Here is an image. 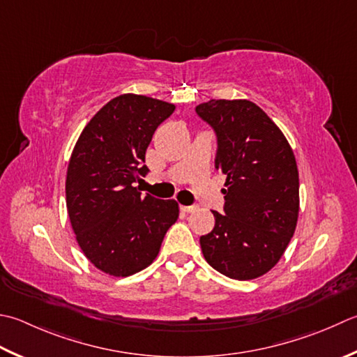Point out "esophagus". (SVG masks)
<instances>
[{
    "label": "esophagus",
    "instance_id": "obj_1",
    "mask_svg": "<svg viewBox=\"0 0 357 357\" xmlns=\"http://www.w3.org/2000/svg\"><path fill=\"white\" fill-rule=\"evenodd\" d=\"M181 211L185 212V213H193V212H197V211H198V206H197V204H192V206H183V207H181Z\"/></svg>",
    "mask_w": 357,
    "mask_h": 357
}]
</instances>
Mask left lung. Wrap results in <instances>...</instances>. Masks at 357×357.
<instances>
[{
    "label": "left lung",
    "instance_id": "1",
    "mask_svg": "<svg viewBox=\"0 0 357 357\" xmlns=\"http://www.w3.org/2000/svg\"><path fill=\"white\" fill-rule=\"evenodd\" d=\"M197 114L216 135L215 169L226 174L225 213L199 238L206 261L222 275L252 280L275 266L298 218V170L291 145L249 100H208Z\"/></svg>",
    "mask_w": 357,
    "mask_h": 357
}]
</instances>
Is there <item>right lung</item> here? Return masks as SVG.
<instances>
[{
	"instance_id": "right-lung-1",
	"label": "right lung",
	"mask_w": 357,
	"mask_h": 357,
	"mask_svg": "<svg viewBox=\"0 0 357 357\" xmlns=\"http://www.w3.org/2000/svg\"><path fill=\"white\" fill-rule=\"evenodd\" d=\"M174 105L146 96L109 100L83 128L66 173V207L83 254L97 269L128 277L158 257L179 216L174 199L135 187L149 173L145 151Z\"/></svg>"
}]
</instances>
